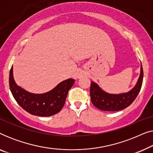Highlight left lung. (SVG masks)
Instances as JSON below:
<instances>
[{"label":"left lung","instance_id":"8db88e82","mask_svg":"<svg viewBox=\"0 0 153 153\" xmlns=\"http://www.w3.org/2000/svg\"><path fill=\"white\" fill-rule=\"evenodd\" d=\"M143 78V68L141 64L140 75L136 85L127 93L111 94L106 93L97 83L91 81L90 94L91 102L97 108L106 111H118L127 108L134 102L141 90Z\"/></svg>","mask_w":153,"mask_h":153}]
</instances>
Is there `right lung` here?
<instances>
[{
    "label": "right lung",
    "mask_w": 153,
    "mask_h": 153,
    "mask_svg": "<svg viewBox=\"0 0 153 153\" xmlns=\"http://www.w3.org/2000/svg\"><path fill=\"white\" fill-rule=\"evenodd\" d=\"M74 81L72 78L66 79L49 92L35 94L19 86L14 81L12 66L10 71V88L16 102L29 114L40 117L53 116L62 109Z\"/></svg>",
    "instance_id": "obj_1"
}]
</instances>
